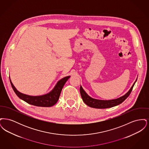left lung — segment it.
<instances>
[{
  "mask_svg": "<svg viewBox=\"0 0 149 149\" xmlns=\"http://www.w3.org/2000/svg\"><path fill=\"white\" fill-rule=\"evenodd\" d=\"M136 80H136L135 83H134L131 89L125 95H123L122 97H120L117 99L108 100L94 99L91 98V97H89L86 93L81 86H80V92L83 102L88 106L92 107V108H100V109L111 108L122 103L125 99L127 98L130 95L131 92H132L133 87L135 85Z\"/></svg>",
  "mask_w": 149,
  "mask_h": 149,
  "instance_id": "1",
  "label": "left lung"
}]
</instances>
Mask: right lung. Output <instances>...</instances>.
I'll list each match as a JSON object with an SVG mask.
<instances>
[{
	"instance_id": "1",
	"label": "right lung",
	"mask_w": 149,
	"mask_h": 149,
	"mask_svg": "<svg viewBox=\"0 0 149 149\" xmlns=\"http://www.w3.org/2000/svg\"><path fill=\"white\" fill-rule=\"evenodd\" d=\"M70 77V76H68L61 79L57 83L56 85H55L52 91L48 94L40 96H31L21 93L18 92L14 87L10 80V81L14 92L20 99H22L31 105L38 107H49L55 105L56 103L60 97V93L61 92L64 84Z\"/></svg>"
}]
</instances>
